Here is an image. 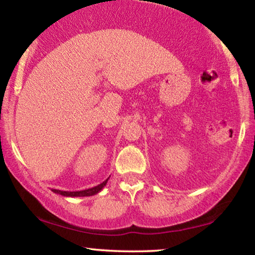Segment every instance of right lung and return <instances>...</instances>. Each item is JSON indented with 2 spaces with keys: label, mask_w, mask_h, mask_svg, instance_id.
I'll return each instance as SVG.
<instances>
[{
  "label": "right lung",
  "mask_w": 255,
  "mask_h": 255,
  "mask_svg": "<svg viewBox=\"0 0 255 255\" xmlns=\"http://www.w3.org/2000/svg\"><path fill=\"white\" fill-rule=\"evenodd\" d=\"M107 180H109V179H106L105 181H103L102 184L96 186V187L85 189V191L66 192V191H59V189H53V192L62 196H67V198H84V196H92V195H96L97 193H99L104 187H105L107 184Z\"/></svg>",
  "instance_id": "obj_1"
}]
</instances>
